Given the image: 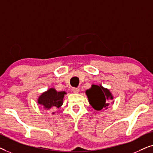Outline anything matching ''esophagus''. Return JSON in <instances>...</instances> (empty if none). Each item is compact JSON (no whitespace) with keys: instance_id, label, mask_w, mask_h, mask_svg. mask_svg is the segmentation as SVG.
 <instances>
[{"instance_id":"esophagus-1","label":"esophagus","mask_w":153,"mask_h":153,"mask_svg":"<svg viewBox=\"0 0 153 153\" xmlns=\"http://www.w3.org/2000/svg\"><path fill=\"white\" fill-rule=\"evenodd\" d=\"M72 91L73 93H78L79 92V89L78 88H72Z\"/></svg>"}]
</instances>
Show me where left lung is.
<instances>
[{
  "label": "left lung",
  "mask_w": 153,
  "mask_h": 153,
  "mask_svg": "<svg viewBox=\"0 0 153 153\" xmlns=\"http://www.w3.org/2000/svg\"><path fill=\"white\" fill-rule=\"evenodd\" d=\"M89 103L97 111L102 110L103 108H108L109 103L108 100L114 99L109 90L105 88L102 85H92L91 88L85 91Z\"/></svg>",
  "instance_id": "left-lung-1"
}]
</instances>
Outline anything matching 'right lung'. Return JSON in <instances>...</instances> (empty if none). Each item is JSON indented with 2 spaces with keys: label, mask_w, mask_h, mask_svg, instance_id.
Segmentation results:
<instances>
[{
  "label": "right lung",
  "mask_w": 153,
  "mask_h": 153,
  "mask_svg": "<svg viewBox=\"0 0 153 153\" xmlns=\"http://www.w3.org/2000/svg\"><path fill=\"white\" fill-rule=\"evenodd\" d=\"M66 93L65 91L58 92L55 88H49L43 93L37 100V103L46 110L53 108H59L63 103V97ZM54 113H52L53 114Z\"/></svg>",
  "instance_id": "obj_1"
}]
</instances>
